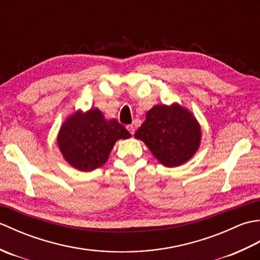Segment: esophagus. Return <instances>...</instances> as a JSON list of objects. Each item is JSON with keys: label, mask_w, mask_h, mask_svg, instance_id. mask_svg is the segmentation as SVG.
<instances>
[{"label": "esophagus", "mask_w": 260, "mask_h": 260, "mask_svg": "<svg viewBox=\"0 0 260 260\" xmlns=\"http://www.w3.org/2000/svg\"><path fill=\"white\" fill-rule=\"evenodd\" d=\"M126 127H127V129L129 131V133H131L132 135L135 134V127H134L133 125H127Z\"/></svg>", "instance_id": "obj_1"}]
</instances>
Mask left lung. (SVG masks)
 I'll return each instance as SVG.
<instances>
[{"label": "left lung", "mask_w": 260, "mask_h": 260, "mask_svg": "<svg viewBox=\"0 0 260 260\" xmlns=\"http://www.w3.org/2000/svg\"><path fill=\"white\" fill-rule=\"evenodd\" d=\"M150 148L165 167L185 163L198 150L201 131L193 115L179 105H157L146 113V119L134 135Z\"/></svg>", "instance_id": "obj_1"}]
</instances>
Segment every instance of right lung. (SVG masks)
<instances>
[{
	"instance_id": "obj_1",
	"label": "right lung",
	"mask_w": 260,
	"mask_h": 260,
	"mask_svg": "<svg viewBox=\"0 0 260 260\" xmlns=\"http://www.w3.org/2000/svg\"><path fill=\"white\" fill-rule=\"evenodd\" d=\"M131 133L116 119H105L99 109L77 113L62 125L58 145L70 165L81 171H92L107 161L117 140H126Z\"/></svg>"
}]
</instances>
